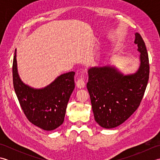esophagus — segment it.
I'll list each match as a JSON object with an SVG mask.
<instances>
[{
    "mask_svg": "<svg viewBox=\"0 0 160 160\" xmlns=\"http://www.w3.org/2000/svg\"><path fill=\"white\" fill-rule=\"evenodd\" d=\"M85 84L86 83L84 82L83 77H81L80 78H79L76 82V86L78 89H82V88L85 87Z\"/></svg>",
    "mask_w": 160,
    "mask_h": 160,
    "instance_id": "34e87169",
    "label": "esophagus"
}]
</instances>
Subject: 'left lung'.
<instances>
[{"label":"left lung","mask_w":160,"mask_h":160,"mask_svg":"<svg viewBox=\"0 0 160 160\" xmlns=\"http://www.w3.org/2000/svg\"><path fill=\"white\" fill-rule=\"evenodd\" d=\"M140 53V67L135 73L124 75L115 67H93L88 69L87 84L95 120L100 127L112 128L124 122L137 110L149 78V61L145 43L135 33Z\"/></svg>","instance_id":"obj_1"}]
</instances>
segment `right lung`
<instances>
[{"mask_svg": "<svg viewBox=\"0 0 160 160\" xmlns=\"http://www.w3.org/2000/svg\"><path fill=\"white\" fill-rule=\"evenodd\" d=\"M13 84L20 107L28 120L45 131L62 124L69 98L75 88V72L66 73L42 89H34L20 80L18 73L16 49L13 60Z\"/></svg>", "mask_w": 160, "mask_h": 160, "instance_id": "add662e5", "label": "right lung"}]
</instances>
